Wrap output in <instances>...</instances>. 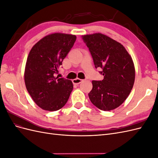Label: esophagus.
Wrapping results in <instances>:
<instances>
[{"mask_svg": "<svg viewBox=\"0 0 158 158\" xmlns=\"http://www.w3.org/2000/svg\"><path fill=\"white\" fill-rule=\"evenodd\" d=\"M82 82V80H81L80 78H75L74 80H73V82L74 84H79Z\"/></svg>", "mask_w": 158, "mask_h": 158, "instance_id": "obj_1", "label": "esophagus"}]
</instances>
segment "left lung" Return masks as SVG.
Segmentation results:
<instances>
[{"instance_id":"1","label":"left lung","mask_w":158,"mask_h":158,"mask_svg":"<svg viewBox=\"0 0 158 158\" xmlns=\"http://www.w3.org/2000/svg\"><path fill=\"white\" fill-rule=\"evenodd\" d=\"M94 60L95 67L104 78L92 81L88 96L95 107L111 111L125 101L132 89L135 69L131 56L122 44L100 33L82 35Z\"/></svg>"}]
</instances>
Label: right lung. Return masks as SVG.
I'll use <instances>...</instances> for the list:
<instances>
[{
    "instance_id": "1",
    "label": "right lung",
    "mask_w": 158,
    "mask_h": 158,
    "mask_svg": "<svg viewBox=\"0 0 158 158\" xmlns=\"http://www.w3.org/2000/svg\"><path fill=\"white\" fill-rule=\"evenodd\" d=\"M76 40L74 35L52 33L43 37L30 51L24 72L25 84L33 101L42 109L57 111L68 101L73 84L55 74Z\"/></svg>"
}]
</instances>
